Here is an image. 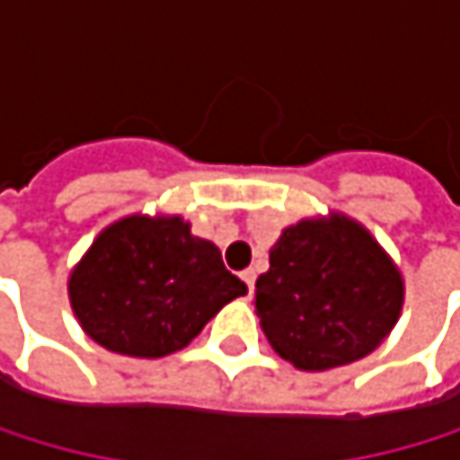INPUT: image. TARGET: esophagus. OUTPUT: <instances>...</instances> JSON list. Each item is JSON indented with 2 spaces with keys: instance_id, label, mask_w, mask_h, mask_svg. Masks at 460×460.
I'll return each mask as SVG.
<instances>
[{
  "instance_id": "esophagus-1",
  "label": "esophagus",
  "mask_w": 460,
  "mask_h": 460,
  "mask_svg": "<svg viewBox=\"0 0 460 460\" xmlns=\"http://www.w3.org/2000/svg\"><path fill=\"white\" fill-rule=\"evenodd\" d=\"M240 279H243V284L248 287V292H253V284H256V273H253V270H245V273H240Z\"/></svg>"
}]
</instances>
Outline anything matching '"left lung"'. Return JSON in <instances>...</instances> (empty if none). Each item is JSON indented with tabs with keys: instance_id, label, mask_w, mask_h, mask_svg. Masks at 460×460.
<instances>
[{
	"instance_id": "left-lung-1",
	"label": "left lung",
	"mask_w": 460,
	"mask_h": 460,
	"mask_svg": "<svg viewBox=\"0 0 460 460\" xmlns=\"http://www.w3.org/2000/svg\"><path fill=\"white\" fill-rule=\"evenodd\" d=\"M402 279L364 228L342 215L284 228L256 279V317L297 369H331L373 353L394 328Z\"/></svg>"
}]
</instances>
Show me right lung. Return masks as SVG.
<instances>
[{"label": "right lung", "instance_id": "right-lung-1", "mask_svg": "<svg viewBox=\"0 0 460 460\" xmlns=\"http://www.w3.org/2000/svg\"><path fill=\"white\" fill-rule=\"evenodd\" d=\"M248 287L181 217H123L99 234L68 281L74 314L102 348L168 356Z\"/></svg>", "mask_w": 460, "mask_h": 460}]
</instances>
